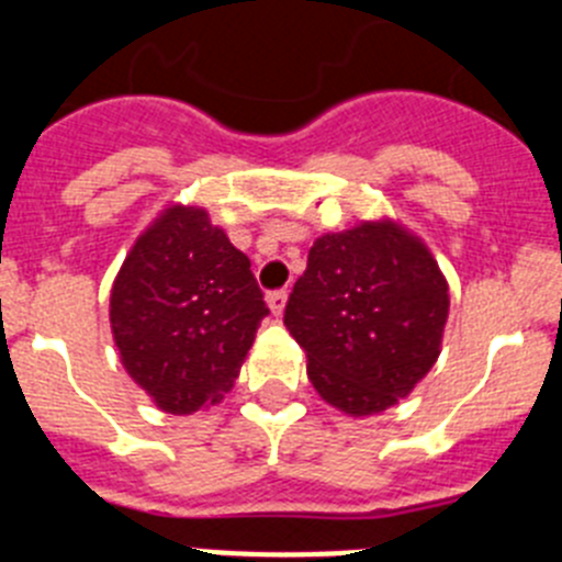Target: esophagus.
I'll use <instances>...</instances> for the list:
<instances>
[{"mask_svg": "<svg viewBox=\"0 0 562 562\" xmlns=\"http://www.w3.org/2000/svg\"><path fill=\"white\" fill-rule=\"evenodd\" d=\"M267 304H270L272 315H281L286 306V290H272L267 292Z\"/></svg>", "mask_w": 562, "mask_h": 562, "instance_id": "1", "label": "esophagus"}]
</instances>
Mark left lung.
Masks as SVG:
<instances>
[{"mask_svg": "<svg viewBox=\"0 0 562 562\" xmlns=\"http://www.w3.org/2000/svg\"><path fill=\"white\" fill-rule=\"evenodd\" d=\"M448 306V281L428 247L391 222H366L312 245L284 324L306 351L317 394L369 416L434 369Z\"/></svg>", "mask_w": 562, "mask_h": 562, "instance_id": "obj_1", "label": "left lung"}]
</instances>
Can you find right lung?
I'll list each match as a JSON object with an SVG mask.
<instances>
[{
	"instance_id": "1",
	"label": "right lung",
	"mask_w": 562,
	"mask_h": 562,
	"mask_svg": "<svg viewBox=\"0 0 562 562\" xmlns=\"http://www.w3.org/2000/svg\"><path fill=\"white\" fill-rule=\"evenodd\" d=\"M267 315L250 258L196 207H168L137 238L109 312L123 366L168 414L220 402Z\"/></svg>"
}]
</instances>
